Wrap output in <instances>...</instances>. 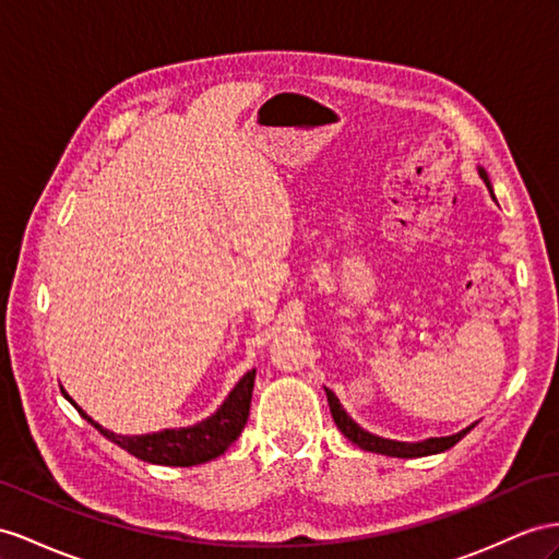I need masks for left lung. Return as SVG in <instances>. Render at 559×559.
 <instances>
[{
    "label": "left lung",
    "instance_id": "obj_1",
    "mask_svg": "<svg viewBox=\"0 0 559 559\" xmlns=\"http://www.w3.org/2000/svg\"><path fill=\"white\" fill-rule=\"evenodd\" d=\"M479 177L484 179L486 189H489L491 198L496 200L493 195V189H491V181H489V175L479 167ZM325 396H328V406H331V413H333V420L337 425V429L342 435H345L352 443H356V447L364 449V451H373V453H382V455H392V457H423V455H432V453H441L451 449L453 443L461 441L472 427L469 425L465 427L463 432L457 435H451V437H432V439H425V441H418V443H406V441H394V439H384V437H378V435H370L366 432V429L361 425H356L349 416L347 411L342 408L340 399L325 388Z\"/></svg>",
    "mask_w": 559,
    "mask_h": 559
}]
</instances>
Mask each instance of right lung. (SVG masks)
Segmentation results:
<instances>
[{"instance_id":"add662e5","label":"right lung","mask_w":559,"mask_h":559,"mask_svg":"<svg viewBox=\"0 0 559 559\" xmlns=\"http://www.w3.org/2000/svg\"><path fill=\"white\" fill-rule=\"evenodd\" d=\"M254 388V370H248L246 376L238 380L236 388L224 399V404L212 413L210 418L200 420L191 427L179 429H163V432L153 435H116L110 429L102 427L84 413L70 394L61 388L63 396L78 408L80 416L96 427L106 439L118 443L120 449L132 453L139 461H146L153 465H171V467H191L207 463L212 457H219L231 443L240 437L242 427L250 416V399Z\"/></svg>"}]
</instances>
